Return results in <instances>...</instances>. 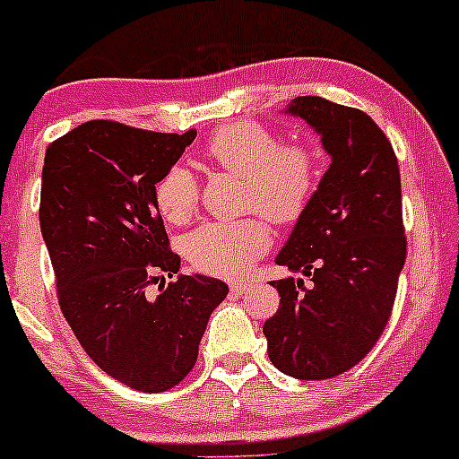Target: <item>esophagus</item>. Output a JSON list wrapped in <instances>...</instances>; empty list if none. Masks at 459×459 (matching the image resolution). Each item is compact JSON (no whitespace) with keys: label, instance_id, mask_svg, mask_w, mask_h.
Returning <instances> with one entry per match:
<instances>
[{"label":"esophagus","instance_id":"esophagus-1","mask_svg":"<svg viewBox=\"0 0 459 459\" xmlns=\"http://www.w3.org/2000/svg\"><path fill=\"white\" fill-rule=\"evenodd\" d=\"M230 290L233 295H242L247 290V281H230Z\"/></svg>","mask_w":459,"mask_h":459}]
</instances>
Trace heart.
Here are the masks:
<instances>
[{
  "instance_id": "heart-1",
  "label": "heart",
  "mask_w": 459,
  "mask_h": 459,
  "mask_svg": "<svg viewBox=\"0 0 459 459\" xmlns=\"http://www.w3.org/2000/svg\"><path fill=\"white\" fill-rule=\"evenodd\" d=\"M206 152L217 166L242 175L244 200L277 224L295 221L311 204L322 179L319 152L308 142L280 143L268 128L253 122L221 126L208 137ZM200 184L188 166L175 164L155 184V204L173 224L195 212ZM273 244L268 224L248 220H211L184 238L182 251L202 273L235 277L247 273Z\"/></svg>"
}]
</instances>
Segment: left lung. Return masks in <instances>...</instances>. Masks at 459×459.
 <instances>
[{"label": "left lung", "mask_w": 459, "mask_h": 459, "mask_svg": "<svg viewBox=\"0 0 459 459\" xmlns=\"http://www.w3.org/2000/svg\"><path fill=\"white\" fill-rule=\"evenodd\" d=\"M289 113L316 128L333 161L277 255L313 284L271 281L280 308L264 335L281 373L328 379L371 353L393 313L406 262L400 166L364 110L308 95L290 101Z\"/></svg>", "instance_id": "obj_1"}]
</instances>
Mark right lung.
<instances>
[{
    "label": "right lung",
    "instance_id": "1",
    "mask_svg": "<svg viewBox=\"0 0 459 459\" xmlns=\"http://www.w3.org/2000/svg\"><path fill=\"white\" fill-rule=\"evenodd\" d=\"M197 131L155 133L92 119L48 143L39 226L68 326L88 358L142 393L178 386L197 362L211 313L229 295L215 277L182 275L155 184ZM160 283L157 294H148Z\"/></svg>",
    "mask_w": 459,
    "mask_h": 459
}]
</instances>
